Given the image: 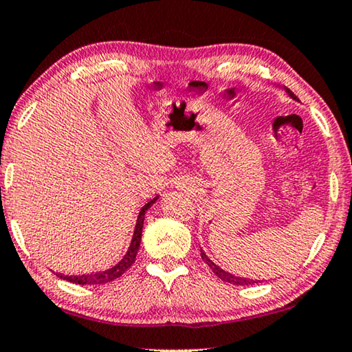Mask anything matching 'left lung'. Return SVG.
I'll return each instance as SVG.
<instances>
[{"label": "left lung", "instance_id": "obj_1", "mask_svg": "<svg viewBox=\"0 0 352 352\" xmlns=\"http://www.w3.org/2000/svg\"><path fill=\"white\" fill-rule=\"evenodd\" d=\"M285 91H286V94H288L291 99H294V100H297V97L291 93V91L288 89V88H285ZM201 258H203V261L208 264V266L212 269V272L217 275V277L220 278V280H223V282H226V283H232V285H241V286H248V285H256V283H261V280H252V278H245V277H237V275H232V274H230V272H226V270H223L221 267H219L217 264L215 263H212V259H210L206 253L203 252V248H201Z\"/></svg>", "mask_w": 352, "mask_h": 352}]
</instances>
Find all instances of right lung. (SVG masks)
I'll use <instances>...</instances> for the list:
<instances>
[{
    "instance_id": "add662e5",
    "label": "right lung",
    "mask_w": 352,
    "mask_h": 352,
    "mask_svg": "<svg viewBox=\"0 0 352 352\" xmlns=\"http://www.w3.org/2000/svg\"><path fill=\"white\" fill-rule=\"evenodd\" d=\"M159 197H155L151 199L149 203H146L142 208L137 219V225H135L133 230V236L131 241V245H129V250L120 263L115 264V266L105 270H99V272H91V274H82V275H64L56 272L59 278L67 280L70 283H77V285H105L108 282H113V280L120 278L121 275L126 272V270L132 266L135 263V258H137L138 248H140V242H142V231H143V223H144V214L153 204L157 201Z\"/></svg>"
}]
</instances>
